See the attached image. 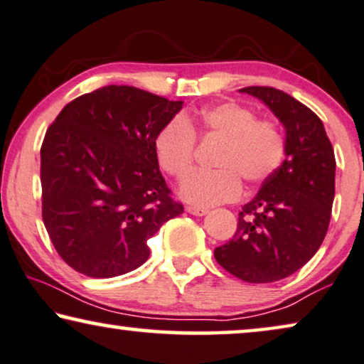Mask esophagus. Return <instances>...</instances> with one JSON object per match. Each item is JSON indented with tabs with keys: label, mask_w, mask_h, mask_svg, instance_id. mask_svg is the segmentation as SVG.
<instances>
[{
	"label": "esophagus",
	"mask_w": 364,
	"mask_h": 364,
	"mask_svg": "<svg viewBox=\"0 0 364 364\" xmlns=\"http://www.w3.org/2000/svg\"><path fill=\"white\" fill-rule=\"evenodd\" d=\"M186 210L193 215H204L208 214V209L205 208H199V205H186Z\"/></svg>",
	"instance_id": "obj_1"
}]
</instances>
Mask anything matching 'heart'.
Returning <instances> with one entry per match:
<instances>
[{
    "instance_id": "b5f03b06",
    "label": "heart",
    "mask_w": 364,
    "mask_h": 364,
    "mask_svg": "<svg viewBox=\"0 0 364 364\" xmlns=\"http://www.w3.org/2000/svg\"><path fill=\"white\" fill-rule=\"evenodd\" d=\"M196 135L219 140L215 170L194 171L181 183L183 199L198 205L230 203L240 198L242 182L258 186L278 171L286 159V139L271 119H257L252 107L219 102L183 117H173L155 137V156L173 178L186 176L196 160Z\"/></svg>"
}]
</instances>
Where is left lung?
<instances>
[{"instance_id":"left-lung-1","label":"left lung","mask_w":364,"mask_h":364,"mask_svg":"<svg viewBox=\"0 0 364 364\" xmlns=\"http://www.w3.org/2000/svg\"><path fill=\"white\" fill-rule=\"evenodd\" d=\"M286 129V160L238 214L234 237L217 247L222 268L247 283L284 279L327 235L335 198V154L314 111L273 86H247Z\"/></svg>"}]
</instances>
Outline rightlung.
Segmentation results:
<instances>
[{"label":"right lung","instance_id":"1","mask_svg":"<svg viewBox=\"0 0 364 364\" xmlns=\"http://www.w3.org/2000/svg\"><path fill=\"white\" fill-rule=\"evenodd\" d=\"M183 101L109 85L70 101L41 147L42 220L57 253L90 278L147 262V240L183 213L159 170L155 137Z\"/></svg>","mask_w":364,"mask_h":364}]
</instances>
